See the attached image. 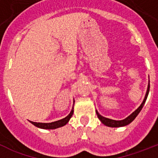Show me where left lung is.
I'll return each instance as SVG.
<instances>
[{
    "mask_svg": "<svg viewBox=\"0 0 158 158\" xmlns=\"http://www.w3.org/2000/svg\"><path fill=\"white\" fill-rule=\"evenodd\" d=\"M149 91H150V81H149V85H148V89H147V92H146V96H145V99L144 100H143V102L142 103V104L139 106V107L136 110V111H134L131 115H129L127 118H126L125 119H123V120H118V121L113 120V119H110V118H105V117L100 115L97 111H96V115H97V116H98L99 119L102 122V123H104V125H106V126L107 127H119L127 126V125H128L129 123H131L132 122L135 118H136L137 115H139V113L140 112L142 108L143 107V106H144L145 104V102H146V99H147L148 94H149Z\"/></svg>",
    "mask_w": 158,
    "mask_h": 158,
    "instance_id": "1",
    "label": "left lung"
}]
</instances>
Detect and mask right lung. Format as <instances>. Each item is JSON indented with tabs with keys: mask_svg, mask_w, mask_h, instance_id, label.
Here are the masks:
<instances>
[{
	"mask_svg": "<svg viewBox=\"0 0 158 158\" xmlns=\"http://www.w3.org/2000/svg\"><path fill=\"white\" fill-rule=\"evenodd\" d=\"M74 102V101H73ZM73 114V107L71 110L70 113L69 115H67L65 118H62V119H60V120L56 121V122H53L50 123H35V122H32V121H30L33 125H35L37 127L43 128V129H56L58 127H61L64 126L67 123L69 122V118H71V116Z\"/></svg>",
	"mask_w": 158,
	"mask_h": 158,
	"instance_id": "right-lung-1",
	"label": "right lung"
}]
</instances>
